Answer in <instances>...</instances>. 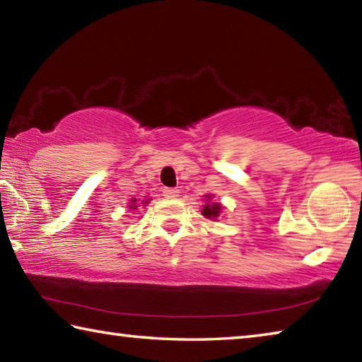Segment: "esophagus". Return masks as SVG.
Listing matches in <instances>:
<instances>
[{"instance_id":"obj_1","label":"esophagus","mask_w":362,"mask_h":362,"mask_svg":"<svg viewBox=\"0 0 362 362\" xmlns=\"http://www.w3.org/2000/svg\"><path fill=\"white\" fill-rule=\"evenodd\" d=\"M179 188H163V196H166V198H177L179 196Z\"/></svg>"}]
</instances>
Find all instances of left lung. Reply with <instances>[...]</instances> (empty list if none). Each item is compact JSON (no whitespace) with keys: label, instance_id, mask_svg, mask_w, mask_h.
<instances>
[{"label":"left lung","instance_id":"8db88e82","mask_svg":"<svg viewBox=\"0 0 362 362\" xmlns=\"http://www.w3.org/2000/svg\"><path fill=\"white\" fill-rule=\"evenodd\" d=\"M207 198L211 199V196H207ZM220 211H222V206H220L218 203H209V204L204 206L203 216H204L206 218H217Z\"/></svg>","mask_w":362,"mask_h":362}]
</instances>
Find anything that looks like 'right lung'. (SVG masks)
I'll use <instances>...</instances> for the list:
<instances>
[{
  "mask_svg": "<svg viewBox=\"0 0 362 362\" xmlns=\"http://www.w3.org/2000/svg\"><path fill=\"white\" fill-rule=\"evenodd\" d=\"M136 201H137V199H132V201H131V206H129V207H131V209H136V207H137V204H136ZM146 203H148V201H145V203H144V204H146Z\"/></svg>",
  "mask_w": 362,
  "mask_h": 362,
  "instance_id": "obj_1",
  "label": "right lung"
}]
</instances>
